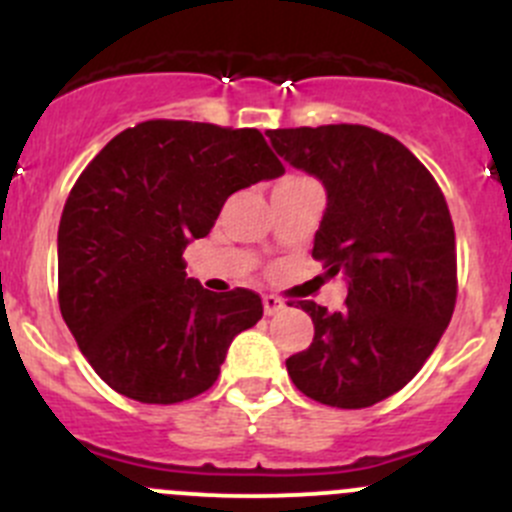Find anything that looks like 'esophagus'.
<instances>
[{"mask_svg": "<svg viewBox=\"0 0 512 512\" xmlns=\"http://www.w3.org/2000/svg\"><path fill=\"white\" fill-rule=\"evenodd\" d=\"M262 305H265V315H275V312H280L285 307V300L277 295H265L262 297Z\"/></svg>", "mask_w": 512, "mask_h": 512, "instance_id": "esophagus-1", "label": "esophagus"}]
</instances>
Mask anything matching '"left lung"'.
Listing matches in <instances>:
<instances>
[{
  "label": "left lung",
  "mask_w": 512,
  "mask_h": 512,
  "mask_svg": "<svg viewBox=\"0 0 512 512\" xmlns=\"http://www.w3.org/2000/svg\"><path fill=\"white\" fill-rule=\"evenodd\" d=\"M267 137L277 155L325 185L312 257L330 277H347L340 312L297 302L315 337L287 357V372L317 403L370 408L418 375L453 317L458 252L448 202L403 142L365 124L270 130Z\"/></svg>",
  "instance_id": "obj_1"
}]
</instances>
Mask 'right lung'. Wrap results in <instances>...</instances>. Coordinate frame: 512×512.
I'll return each instance as SVG.
<instances>
[{
	"instance_id": "add662e5",
	"label": "right lung",
	"mask_w": 512,
	"mask_h": 512,
	"mask_svg": "<svg viewBox=\"0 0 512 512\" xmlns=\"http://www.w3.org/2000/svg\"><path fill=\"white\" fill-rule=\"evenodd\" d=\"M260 130L150 119L84 167L59 220V310L119 395L175 405L215 385L237 332L257 325L252 290L210 292L185 247L210 235L232 192L282 175Z\"/></svg>"
}]
</instances>
